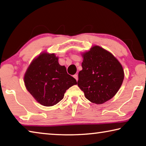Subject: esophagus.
Segmentation results:
<instances>
[{
  "label": "esophagus",
  "mask_w": 146,
  "mask_h": 146,
  "mask_svg": "<svg viewBox=\"0 0 146 146\" xmlns=\"http://www.w3.org/2000/svg\"><path fill=\"white\" fill-rule=\"evenodd\" d=\"M73 77L76 79V81L78 80V75H77V74H75V75H73Z\"/></svg>",
  "instance_id": "1"
}]
</instances>
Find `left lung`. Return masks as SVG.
Masks as SVG:
<instances>
[{"label":"left lung","mask_w":146,"mask_h":146,"mask_svg":"<svg viewBox=\"0 0 146 146\" xmlns=\"http://www.w3.org/2000/svg\"><path fill=\"white\" fill-rule=\"evenodd\" d=\"M78 86L90 102L101 104L112 98L123 80L122 66L111 53L98 46L83 54Z\"/></svg>","instance_id":"8db88e82"}]
</instances>
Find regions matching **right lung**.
Masks as SVG:
<instances>
[{"mask_svg": "<svg viewBox=\"0 0 146 146\" xmlns=\"http://www.w3.org/2000/svg\"><path fill=\"white\" fill-rule=\"evenodd\" d=\"M28 91L40 104L53 106L62 100L66 91L77 84L55 54L42 53L29 65L24 76Z\"/></svg>", "mask_w": 146, "mask_h": 146, "instance_id": "1", "label": "right lung"}]
</instances>
